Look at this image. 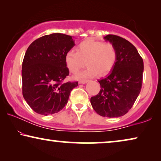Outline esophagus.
Returning a JSON list of instances; mask_svg holds the SVG:
<instances>
[{
  "label": "esophagus",
  "instance_id": "esophagus-1",
  "mask_svg": "<svg viewBox=\"0 0 161 161\" xmlns=\"http://www.w3.org/2000/svg\"><path fill=\"white\" fill-rule=\"evenodd\" d=\"M88 82V80H79V83L80 84H84V83H86Z\"/></svg>",
  "mask_w": 161,
  "mask_h": 161
}]
</instances>
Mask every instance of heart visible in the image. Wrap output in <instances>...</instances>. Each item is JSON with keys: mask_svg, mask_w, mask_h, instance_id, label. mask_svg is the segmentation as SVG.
Listing matches in <instances>:
<instances>
[{"mask_svg": "<svg viewBox=\"0 0 161 161\" xmlns=\"http://www.w3.org/2000/svg\"><path fill=\"white\" fill-rule=\"evenodd\" d=\"M117 56V50L114 44L89 39L79 43L76 51H67L64 61L70 72L77 73L84 66L86 61L88 67L76 78H90L108 74L115 66Z\"/></svg>", "mask_w": 161, "mask_h": 161, "instance_id": "heart-1", "label": "heart"}]
</instances>
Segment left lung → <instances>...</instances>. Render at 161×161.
<instances>
[{
	"instance_id": "obj_1",
	"label": "left lung",
	"mask_w": 161,
	"mask_h": 161,
	"mask_svg": "<svg viewBox=\"0 0 161 161\" xmlns=\"http://www.w3.org/2000/svg\"><path fill=\"white\" fill-rule=\"evenodd\" d=\"M117 50V60L111 72L100 79V91L92 97L94 111L105 117L124 116L133 107L142 86L144 62L135 46L116 35L104 37Z\"/></svg>"
}]
</instances>
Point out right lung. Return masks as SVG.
<instances>
[{"instance_id":"add662e5","label":"right lung","mask_w":161,"mask_h":161,"mask_svg":"<svg viewBox=\"0 0 161 161\" xmlns=\"http://www.w3.org/2000/svg\"><path fill=\"white\" fill-rule=\"evenodd\" d=\"M74 45L72 36L56 33L36 39L28 47L22 65L23 95L36 113H58L78 86V82H64L69 73L64 56Z\"/></svg>"}]
</instances>
